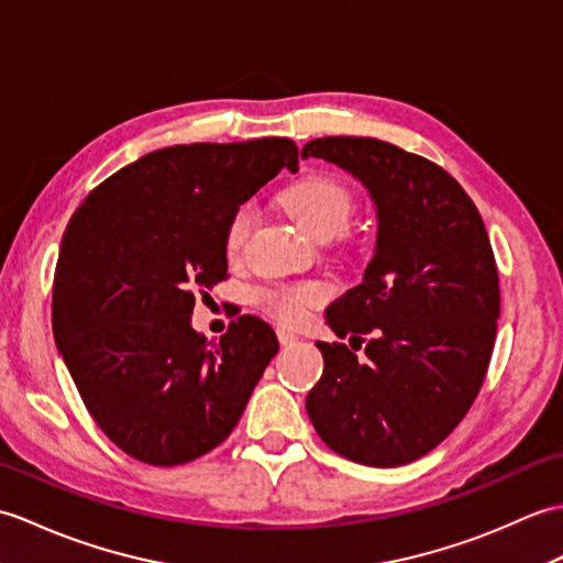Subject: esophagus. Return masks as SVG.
<instances>
[{"instance_id":"34e87169","label":"esophagus","mask_w":563,"mask_h":563,"mask_svg":"<svg viewBox=\"0 0 563 563\" xmlns=\"http://www.w3.org/2000/svg\"><path fill=\"white\" fill-rule=\"evenodd\" d=\"M277 336H279V342H282L284 346H289V344H296V342H298V336H296L294 332H289V330H277Z\"/></svg>"}]
</instances>
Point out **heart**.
<instances>
[{
    "label": "heart",
    "instance_id": "b5f03b06",
    "mask_svg": "<svg viewBox=\"0 0 563 563\" xmlns=\"http://www.w3.org/2000/svg\"><path fill=\"white\" fill-rule=\"evenodd\" d=\"M284 207L296 219L308 235L318 241H330L340 235L349 219L354 214V195L340 180L328 176H316L296 183L291 190L284 192ZM255 211L250 205H241L233 211L227 229V253L229 257L239 255L250 229H253ZM328 298V289L322 284H298L289 289H267L260 294V301L269 313L286 322H301L310 306L322 303Z\"/></svg>",
    "mask_w": 563,
    "mask_h": 563
}]
</instances>
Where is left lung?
<instances>
[{"instance_id":"left-lung-1","label":"left lung","mask_w":563,"mask_h":563,"mask_svg":"<svg viewBox=\"0 0 563 563\" xmlns=\"http://www.w3.org/2000/svg\"><path fill=\"white\" fill-rule=\"evenodd\" d=\"M308 156L366 187L378 233L364 279L324 316L336 336L368 334L366 356L318 342L324 368L306 411L334 453L407 465L457 427L484 383L501 310L489 235L455 178L395 144L322 136Z\"/></svg>"}]
</instances>
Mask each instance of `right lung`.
I'll list each match as a JSON object with an SVG mask.
<instances>
[{
	"mask_svg": "<svg viewBox=\"0 0 563 563\" xmlns=\"http://www.w3.org/2000/svg\"><path fill=\"white\" fill-rule=\"evenodd\" d=\"M282 168L298 170L284 136L166 146L112 173L69 219L55 344L93 421L134 460L173 467L217 448L279 352L255 316L219 342L190 318L195 294L227 279L233 211Z\"/></svg>",
	"mask_w": 563,
	"mask_h": 563,
	"instance_id": "right-lung-1",
	"label": "right lung"
}]
</instances>
